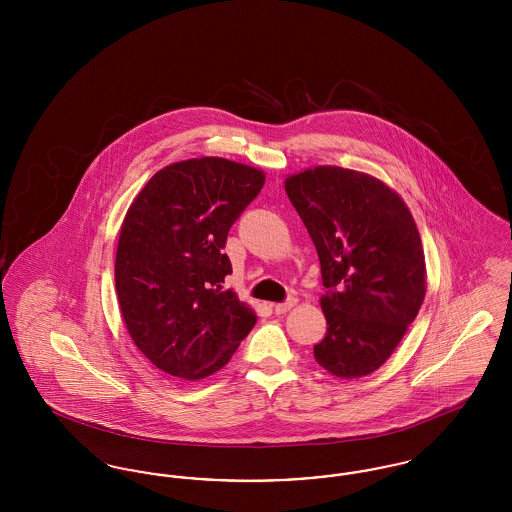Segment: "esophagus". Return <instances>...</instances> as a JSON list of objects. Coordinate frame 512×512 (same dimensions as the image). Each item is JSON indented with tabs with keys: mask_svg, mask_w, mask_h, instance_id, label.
I'll list each match as a JSON object with an SVG mask.
<instances>
[{
	"mask_svg": "<svg viewBox=\"0 0 512 512\" xmlns=\"http://www.w3.org/2000/svg\"><path fill=\"white\" fill-rule=\"evenodd\" d=\"M295 299H288V301H284V303H276V305H272V309H274V313L276 315H286L292 307H295Z\"/></svg>",
	"mask_w": 512,
	"mask_h": 512,
	"instance_id": "1",
	"label": "esophagus"
}]
</instances>
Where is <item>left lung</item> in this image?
<instances>
[{
    "label": "left lung",
    "mask_w": 512,
    "mask_h": 512,
    "mask_svg": "<svg viewBox=\"0 0 512 512\" xmlns=\"http://www.w3.org/2000/svg\"><path fill=\"white\" fill-rule=\"evenodd\" d=\"M320 259L326 336L318 365L353 380L378 370L426 295V261L405 201L366 172L320 165L284 182Z\"/></svg>",
    "instance_id": "left-lung-1"
}]
</instances>
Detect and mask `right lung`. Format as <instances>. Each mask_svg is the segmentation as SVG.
Masks as SVG:
<instances>
[{
    "mask_svg": "<svg viewBox=\"0 0 512 512\" xmlns=\"http://www.w3.org/2000/svg\"><path fill=\"white\" fill-rule=\"evenodd\" d=\"M265 184V172L222 157L155 172L122 220L115 288L136 347L163 372L215 374L251 332L255 311L224 290L230 226Z\"/></svg>",
    "mask_w": 512,
    "mask_h": 512,
    "instance_id": "add662e5",
    "label": "right lung"
}]
</instances>
